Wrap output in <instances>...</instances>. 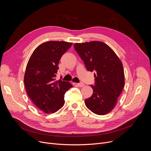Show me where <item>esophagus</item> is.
Listing matches in <instances>:
<instances>
[{"mask_svg":"<svg viewBox=\"0 0 151 151\" xmlns=\"http://www.w3.org/2000/svg\"><path fill=\"white\" fill-rule=\"evenodd\" d=\"M77 86L78 87H80V88H83V87H84L85 86V84L84 83H78Z\"/></svg>","mask_w":151,"mask_h":151,"instance_id":"obj_1","label":"esophagus"}]
</instances>
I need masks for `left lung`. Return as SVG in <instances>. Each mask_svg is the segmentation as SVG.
I'll use <instances>...</instances> for the list:
<instances>
[{
	"label": "left lung",
	"instance_id": "left-lung-1",
	"mask_svg": "<svg viewBox=\"0 0 151 151\" xmlns=\"http://www.w3.org/2000/svg\"><path fill=\"white\" fill-rule=\"evenodd\" d=\"M74 47L88 71H96L92 96L85 100L89 109L105 115L114 109L125 83L122 62L106 44L93 41L75 43Z\"/></svg>",
	"mask_w": 151,
	"mask_h": 151
}]
</instances>
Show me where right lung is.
Listing matches in <instances>:
<instances>
[{
	"label": "right lung",
	"mask_w": 151,
	"mask_h": 151,
	"mask_svg": "<svg viewBox=\"0 0 151 151\" xmlns=\"http://www.w3.org/2000/svg\"><path fill=\"white\" fill-rule=\"evenodd\" d=\"M72 43L50 41L39 45L28 61L24 82L34 104L46 114L54 113L64 105V94L73 86L68 81H55L62 55Z\"/></svg>",
	"instance_id": "1"
}]
</instances>
